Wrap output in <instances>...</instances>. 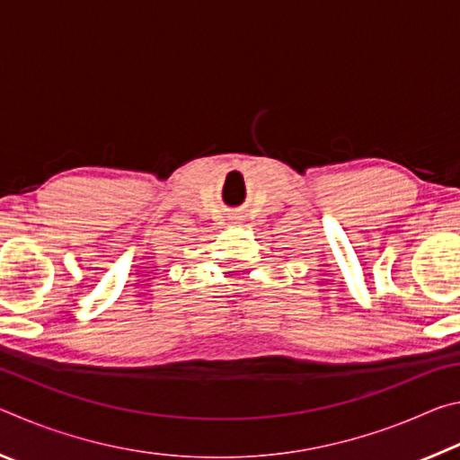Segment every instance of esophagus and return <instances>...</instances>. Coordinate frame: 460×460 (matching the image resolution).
<instances>
[{
	"label": "esophagus",
	"instance_id": "1",
	"mask_svg": "<svg viewBox=\"0 0 460 460\" xmlns=\"http://www.w3.org/2000/svg\"><path fill=\"white\" fill-rule=\"evenodd\" d=\"M229 219H231L233 223H235V221H241V215H239V213H235V215H231V217H229Z\"/></svg>",
	"mask_w": 460,
	"mask_h": 460
}]
</instances>
